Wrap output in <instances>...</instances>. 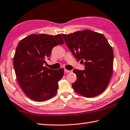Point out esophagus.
I'll return each mask as SVG.
<instances>
[{"label": "esophagus", "mask_w": 130, "mask_h": 130, "mask_svg": "<svg viewBox=\"0 0 130 130\" xmlns=\"http://www.w3.org/2000/svg\"><path fill=\"white\" fill-rule=\"evenodd\" d=\"M64 72H66V73H69V72H71V71H70V70H66V69H64Z\"/></svg>", "instance_id": "esophagus-1"}]
</instances>
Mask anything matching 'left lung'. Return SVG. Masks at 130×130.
<instances>
[{
	"instance_id": "obj_1",
	"label": "left lung",
	"mask_w": 130,
	"mask_h": 130,
	"mask_svg": "<svg viewBox=\"0 0 130 130\" xmlns=\"http://www.w3.org/2000/svg\"><path fill=\"white\" fill-rule=\"evenodd\" d=\"M61 35L77 61L85 66L84 70H73L77 76L73 90L87 98L101 94L113 72V52L108 41L103 34L90 30Z\"/></svg>"
}]
</instances>
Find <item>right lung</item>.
I'll use <instances>...</instances> for the list:
<instances>
[{
  "label": "right lung",
  "instance_id": "obj_1",
  "mask_svg": "<svg viewBox=\"0 0 130 130\" xmlns=\"http://www.w3.org/2000/svg\"><path fill=\"white\" fill-rule=\"evenodd\" d=\"M63 43L60 34H32L18 43L13 60L14 71L22 90L33 101H45L57 93L64 69L54 70L43 65L46 59L50 60L53 48Z\"/></svg>",
  "mask_w": 130,
  "mask_h": 130
}]
</instances>
